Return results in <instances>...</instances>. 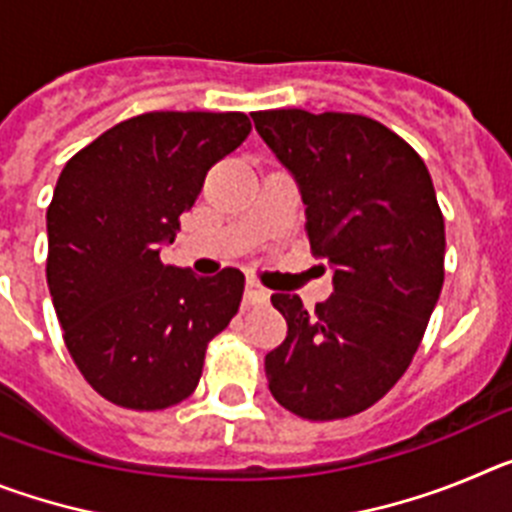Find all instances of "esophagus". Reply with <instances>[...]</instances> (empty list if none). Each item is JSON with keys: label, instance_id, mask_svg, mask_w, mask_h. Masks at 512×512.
I'll return each mask as SVG.
<instances>
[{"label": "esophagus", "instance_id": "1", "mask_svg": "<svg viewBox=\"0 0 512 512\" xmlns=\"http://www.w3.org/2000/svg\"><path fill=\"white\" fill-rule=\"evenodd\" d=\"M269 297V289L261 287L259 282H253V279H248L246 289H243V302H248V305H264V302H269Z\"/></svg>", "mask_w": 512, "mask_h": 512}]
</instances>
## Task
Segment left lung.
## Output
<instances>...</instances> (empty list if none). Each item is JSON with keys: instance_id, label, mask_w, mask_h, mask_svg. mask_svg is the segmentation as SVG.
Masks as SVG:
<instances>
[{"instance_id": "obj_1", "label": "left lung", "mask_w": 512, "mask_h": 512, "mask_svg": "<svg viewBox=\"0 0 512 512\" xmlns=\"http://www.w3.org/2000/svg\"><path fill=\"white\" fill-rule=\"evenodd\" d=\"M253 122L300 189L312 256L333 271L315 312L271 295L287 338L266 354L269 390L300 418H348L405 374L441 295L436 189L423 158L372 117L269 110Z\"/></svg>"}]
</instances>
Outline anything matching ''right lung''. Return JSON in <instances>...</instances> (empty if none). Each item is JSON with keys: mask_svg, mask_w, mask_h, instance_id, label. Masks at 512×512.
Returning a JSON list of instances; mask_svg holds the SVG:
<instances>
[{"mask_svg": "<svg viewBox=\"0 0 512 512\" xmlns=\"http://www.w3.org/2000/svg\"><path fill=\"white\" fill-rule=\"evenodd\" d=\"M251 133L243 112H146L81 148L45 215V277L71 359L104 400L164 410L202 377L243 274L161 264L212 164Z\"/></svg>", "mask_w": 512, "mask_h": 512, "instance_id": "right-lung-1", "label": "right lung"}]
</instances>
